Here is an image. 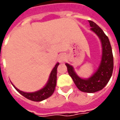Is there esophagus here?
<instances>
[{"label":"esophagus","instance_id":"esophagus-1","mask_svg":"<svg viewBox=\"0 0 120 120\" xmlns=\"http://www.w3.org/2000/svg\"><path fill=\"white\" fill-rule=\"evenodd\" d=\"M65 59H66V57H65V56L64 55H59V58H58V60H59V61L60 63H63L65 62Z\"/></svg>","mask_w":120,"mask_h":120}]
</instances>
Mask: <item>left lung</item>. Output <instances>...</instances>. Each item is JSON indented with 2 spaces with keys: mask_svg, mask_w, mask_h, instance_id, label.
<instances>
[{
  "mask_svg": "<svg viewBox=\"0 0 120 120\" xmlns=\"http://www.w3.org/2000/svg\"><path fill=\"white\" fill-rule=\"evenodd\" d=\"M91 29L101 41L102 47V56L99 66L97 71L87 79H83L79 77L71 65L65 63L69 75L77 87L85 93H94L101 90L110 79L113 69V57L112 49L108 37L103 30L94 22L89 21Z\"/></svg>",
  "mask_w": 120,
  "mask_h": 120,
  "instance_id": "left-lung-1",
  "label": "left lung"
}]
</instances>
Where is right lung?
Returning a JSON list of instances; mask_svg holds the SVG:
<instances>
[{"label": "right lung", "mask_w": 120, "mask_h": 120, "mask_svg": "<svg viewBox=\"0 0 120 120\" xmlns=\"http://www.w3.org/2000/svg\"><path fill=\"white\" fill-rule=\"evenodd\" d=\"M59 65V63H57L55 65V66L54 67L53 70L51 72L47 83L44 86V87L40 90H38L35 92H31V93L24 92L22 91L17 89L13 84L12 85L19 94H21L26 98L30 99L31 101H41L44 99L49 98L50 96H51L55 91L56 83H57V69Z\"/></svg>", "instance_id": "add662e5"}]
</instances>
